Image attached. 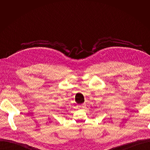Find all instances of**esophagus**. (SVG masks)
I'll use <instances>...</instances> for the list:
<instances>
[{
    "label": "esophagus",
    "instance_id": "esophagus-1",
    "mask_svg": "<svg viewBox=\"0 0 150 150\" xmlns=\"http://www.w3.org/2000/svg\"><path fill=\"white\" fill-rule=\"evenodd\" d=\"M85 106H86V104H84V103L82 104H81V105L78 106V107L81 108H85Z\"/></svg>",
    "mask_w": 150,
    "mask_h": 150
}]
</instances>
